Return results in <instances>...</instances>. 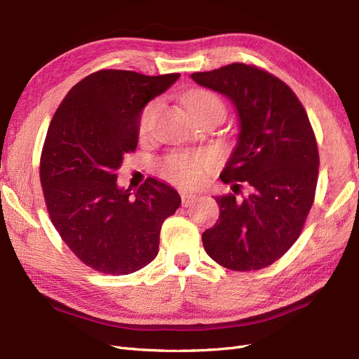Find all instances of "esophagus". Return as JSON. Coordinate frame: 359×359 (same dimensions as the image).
<instances>
[{
    "mask_svg": "<svg viewBox=\"0 0 359 359\" xmlns=\"http://www.w3.org/2000/svg\"><path fill=\"white\" fill-rule=\"evenodd\" d=\"M198 198L196 193L193 191H181V201H182V206H189L194 199Z\"/></svg>",
    "mask_w": 359,
    "mask_h": 359,
    "instance_id": "34e87169",
    "label": "esophagus"
}]
</instances>
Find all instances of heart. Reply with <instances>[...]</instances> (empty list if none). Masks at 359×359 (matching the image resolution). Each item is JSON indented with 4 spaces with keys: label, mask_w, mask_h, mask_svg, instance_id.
Listing matches in <instances>:
<instances>
[{
    "label": "heart",
    "mask_w": 359,
    "mask_h": 359,
    "mask_svg": "<svg viewBox=\"0 0 359 359\" xmlns=\"http://www.w3.org/2000/svg\"><path fill=\"white\" fill-rule=\"evenodd\" d=\"M184 104H186L190 115H194L196 112L205 109V107L212 106V104L222 106L220 100L217 99L212 93L205 91V90H196V91L189 93L186 95V99H184ZM154 107H156V103L153 102L142 111V115H140V119H139L140 133L148 132ZM210 165H211V157L208 154L172 156L166 160L165 166H163V173H165L166 178L180 184V186H196V184L202 181L203 173L210 168Z\"/></svg>",
    "instance_id": "1"
}]
</instances>
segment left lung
Here are the masks:
<instances>
[{
  "label": "left lung",
  "instance_id": "obj_1",
  "mask_svg": "<svg viewBox=\"0 0 359 359\" xmlns=\"http://www.w3.org/2000/svg\"><path fill=\"white\" fill-rule=\"evenodd\" d=\"M190 78L224 95L238 115V136L220 173L247 193L214 196L217 223L202 233L205 252L224 268L274 264L301 233L318 184L319 153L309 116L289 86L268 72L233 62Z\"/></svg>",
  "mask_w": 359,
  "mask_h": 359
}]
</instances>
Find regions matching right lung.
Returning a JSON list of instances; mask_svg holds the SVG:
<instances>
[{
  "label": "right lung",
  "mask_w": 359,
  "mask_h": 359,
  "mask_svg": "<svg viewBox=\"0 0 359 359\" xmlns=\"http://www.w3.org/2000/svg\"><path fill=\"white\" fill-rule=\"evenodd\" d=\"M180 73L100 70L64 97L40 160L50 220L72 252L103 274L126 276L153 262L161 224L181 205L169 184L148 178L133 194L116 170L135 151L144 107Z\"/></svg>",
  "instance_id": "obj_1"
}]
</instances>
